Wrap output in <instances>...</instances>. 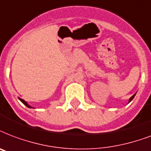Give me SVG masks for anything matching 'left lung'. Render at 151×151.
<instances>
[{"label":"left lung","instance_id":"left-lung-1","mask_svg":"<svg viewBox=\"0 0 151 151\" xmlns=\"http://www.w3.org/2000/svg\"><path fill=\"white\" fill-rule=\"evenodd\" d=\"M134 96H135V94H134V95H133V96H132V97H131V98L129 99V102H131V101H132V100H133V98H134Z\"/></svg>","mask_w":151,"mask_h":151}]
</instances>
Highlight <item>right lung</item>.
Wrapping results in <instances>:
<instances>
[{
  "label": "right lung",
  "instance_id": "1",
  "mask_svg": "<svg viewBox=\"0 0 151 151\" xmlns=\"http://www.w3.org/2000/svg\"><path fill=\"white\" fill-rule=\"evenodd\" d=\"M19 101H21L22 103L24 104V105H26V106H27V108H32V107H31V106H30V105H28V104H27V102H26V101H24V100H23V99H21V98H19Z\"/></svg>",
  "mask_w": 151,
  "mask_h": 151
}]
</instances>
